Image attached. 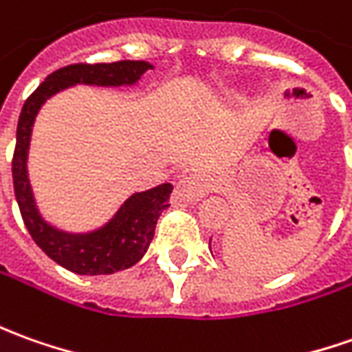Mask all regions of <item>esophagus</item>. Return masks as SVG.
<instances>
[{"instance_id": "1", "label": "esophagus", "mask_w": 352, "mask_h": 352, "mask_svg": "<svg viewBox=\"0 0 352 352\" xmlns=\"http://www.w3.org/2000/svg\"><path fill=\"white\" fill-rule=\"evenodd\" d=\"M206 192V185L202 181V177L198 175H186L183 179H179V183L175 185V196L183 202H195L200 200Z\"/></svg>"}]
</instances>
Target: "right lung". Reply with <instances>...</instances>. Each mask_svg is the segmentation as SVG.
Instances as JSON below:
<instances>
[{
  "label": "right lung",
  "instance_id": "obj_1",
  "mask_svg": "<svg viewBox=\"0 0 352 352\" xmlns=\"http://www.w3.org/2000/svg\"><path fill=\"white\" fill-rule=\"evenodd\" d=\"M154 69L148 61L116 63H76L57 69L45 78L25 102L13 154V186L21 216L34 243L54 262L78 276H107L135 266L144 256L154 239L157 217L169 208L171 183L135 192L119 206L111 219L86 233H69L47 223L36 206L28 179V148L36 116L45 102L71 86H135L146 71Z\"/></svg>",
  "mask_w": 352,
  "mask_h": 352
}]
</instances>
